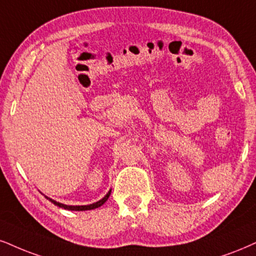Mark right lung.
<instances>
[{
    "mask_svg": "<svg viewBox=\"0 0 256 256\" xmlns=\"http://www.w3.org/2000/svg\"><path fill=\"white\" fill-rule=\"evenodd\" d=\"M110 192H112V190H109L108 194L104 196L102 200H100L98 202H96V203H92V204H89V205H66V204L59 203V202H56L54 200H52V198L47 197V196H45V197L50 202H51V203L56 205V206L62 208V209L71 210V211H85V210H94V209H96V208H100V205H103L106 200H108V198H109V196H110Z\"/></svg>",
    "mask_w": 256,
    "mask_h": 256,
    "instance_id": "add662e5",
    "label": "right lung"
}]
</instances>
